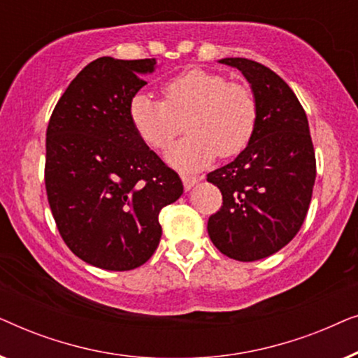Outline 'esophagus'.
I'll return each instance as SVG.
<instances>
[{
    "mask_svg": "<svg viewBox=\"0 0 358 358\" xmlns=\"http://www.w3.org/2000/svg\"><path fill=\"white\" fill-rule=\"evenodd\" d=\"M200 182V178H189V176H182V184L185 190H190L195 184Z\"/></svg>",
    "mask_w": 358,
    "mask_h": 358,
    "instance_id": "obj_1",
    "label": "esophagus"
}]
</instances>
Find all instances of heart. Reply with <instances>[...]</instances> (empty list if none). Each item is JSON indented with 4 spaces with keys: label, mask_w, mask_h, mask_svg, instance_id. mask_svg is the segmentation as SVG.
Masks as SVG:
<instances>
[{
    "label": "heart",
    "mask_w": 358,
    "mask_h": 358,
    "mask_svg": "<svg viewBox=\"0 0 358 358\" xmlns=\"http://www.w3.org/2000/svg\"><path fill=\"white\" fill-rule=\"evenodd\" d=\"M164 101L136 92L129 106L134 129L151 148L163 150L182 130L187 136L176 143L166 158L176 168L194 173L218 155L234 156L251 141L257 106L248 86L228 83L218 73L189 70L163 86Z\"/></svg>",
    "instance_id": "1"
}]
</instances>
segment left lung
<instances>
[{"instance_id": "1", "label": "left lung", "mask_w": 358, "mask_h": 358, "mask_svg": "<svg viewBox=\"0 0 358 358\" xmlns=\"http://www.w3.org/2000/svg\"><path fill=\"white\" fill-rule=\"evenodd\" d=\"M218 62L248 80L257 122L236 159L207 176L223 195L207 229L220 252L252 262L280 251L305 222L316 179L315 150L305 110L277 73L248 58Z\"/></svg>"}]
</instances>
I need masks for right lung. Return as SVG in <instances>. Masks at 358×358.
Wrapping results in <instances>:
<instances>
[{
    "instance_id": "obj_1",
    "label": "right lung",
    "mask_w": 358,
    "mask_h": 358,
    "mask_svg": "<svg viewBox=\"0 0 358 358\" xmlns=\"http://www.w3.org/2000/svg\"><path fill=\"white\" fill-rule=\"evenodd\" d=\"M156 68L155 58H97L48 122L45 189L58 231L75 256L106 271L148 261L161 239V208L184 192L130 122L131 97Z\"/></svg>"
}]
</instances>
